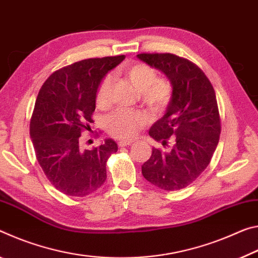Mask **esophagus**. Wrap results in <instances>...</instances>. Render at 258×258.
<instances>
[{
    "instance_id": "1",
    "label": "esophagus",
    "mask_w": 258,
    "mask_h": 258,
    "mask_svg": "<svg viewBox=\"0 0 258 258\" xmlns=\"http://www.w3.org/2000/svg\"><path fill=\"white\" fill-rule=\"evenodd\" d=\"M133 144V141H120L117 143V145L120 147H124V146H128V145H132Z\"/></svg>"
}]
</instances>
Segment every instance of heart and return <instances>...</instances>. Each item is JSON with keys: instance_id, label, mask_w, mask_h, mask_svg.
I'll return each instance as SVG.
<instances>
[{"instance_id": "heart-1", "label": "heart", "mask_w": 258, "mask_h": 258, "mask_svg": "<svg viewBox=\"0 0 258 258\" xmlns=\"http://www.w3.org/2000/svg\"><path fill=\"white\" fill-rule=\"evenodd\" d=\"M124 75L138 90L139 99L154 114H161L169 106L174 96L171 83L166 79H159L157 72L144 62H135L124 70ZM113 79L107 75L100 82L96 101L99 107L109 105ZM149 121V115L143 111L119 109L106 120V130L115 138L129 139L137 135L139 129Z\"/></svg>"}]
</instances>
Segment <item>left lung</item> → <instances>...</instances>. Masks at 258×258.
<instances>
[{
    "label": "left lung",
    "instance_id": "1",
    "mask_svg": "<svg viewBox=\"0 0 258 258\" xmlns=\"http://www.w3.org/2000/svg\"><path fill=\"white\" fill-rule=\"evenodd\" d=\"M137 57L163 72L174 89L167 113L149 133L168 149L153 147L142 174L154 186L177 191L193 183L212 161L221 135L216 95L209 79L188 59L172 53H139Z\"/></svg>",
    "mask_w": 258,
    "mask_h": 258
}]
</instances>
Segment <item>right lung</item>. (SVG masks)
<instances>
[{"label":"right lung","instance_id":"obj_1","mask_svg":"<svg viewBox=\"0 0 258 258\" xmlns=\"http://www.w3.org/2000/svg\"><path fill=\"white\" fill-rule=\"evenodd\" d=\"M124 58H89L61 67L45 80L37 95L29 123L34 151L46 178L66 196H89L107 178L106 162L117 151L116 143L106 139L82 150L80 137L91 132L101 79Z\"/></svg>","mask_w":258,"mask_h":258}]
</instances>
